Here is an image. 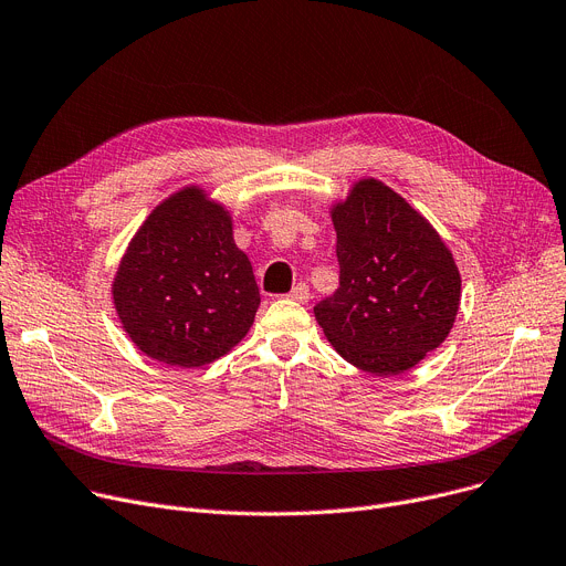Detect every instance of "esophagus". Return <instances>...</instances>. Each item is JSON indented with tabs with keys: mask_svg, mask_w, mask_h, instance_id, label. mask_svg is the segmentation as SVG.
<instances>
[{
	"mask_svg": "<svg viewBox=\"0 0 566 566\" xmlns=\"http://www.w3.org/2000/svg\"><path fill=\"white\" fill-rule=\"evenodd\" d=\"M289 297L291 300H295V303H303V305H307L310 303V286L307 284H295L293 289H291V293H289Z\"/></svg>",
	"mask_w": 566,
	"mask_h": 566,
	"instance_id": "obj_1",
	"label": "esophagus"
}]
</instances>
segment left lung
<instances>
[{
    "label": "left lung",
    "instance_id": "left-lung-1",
    "mask_svg": "<svg viewBox=\"0 0 566 566\" xmlns=\"http://www.w3.org/2000/svg\"><path fill=\"white\" fill-rule=\"evenodd\" d=\"M338 289L314 307L334 350L373 375H398L453 329L462 277L439 232L385 181L366 177L329 209Z\"/></svg>",
    "mask_w": 566,
    "mask_h": 566
}]
</instances>
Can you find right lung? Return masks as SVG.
I'll return each instance as SVG.
<instances>
[{
	"label": "right lung",
	"instance_id": "add662e5",
	"mask_svg": "<svg viewBox=\"0 0 566 566\" xmlns=\"http://www.w3.org/2000/svg\"><path fill=\"white\" fill-rule=\"evenodd\" d=\"M232 230V213L200 186L181 188L145 218L111 284L113 307L140 353L198 368L248 334L261 297Z\"/></svg>",
	"mask_w": 566,
	"mask_h": 566
}]
</instances>
